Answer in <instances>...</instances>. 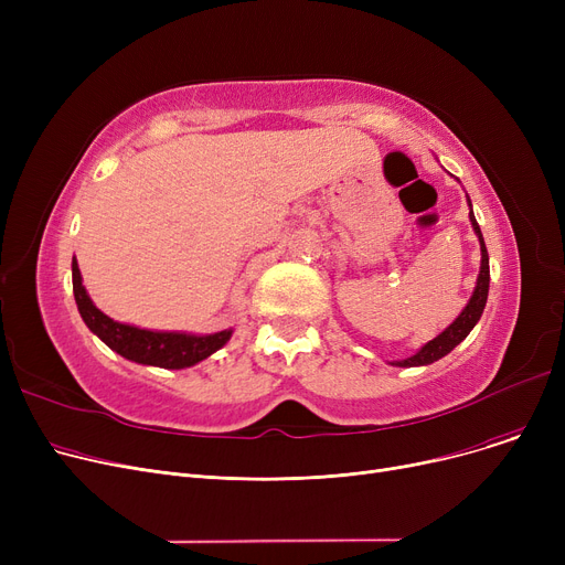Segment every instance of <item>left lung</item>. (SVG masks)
I'll return each mask as SVG.
<instances>
[{
	"mask_svg": "<svg viewBox=\"0 0 565 565\" xmlns=\"http://www.w3.org/2000/svg\"><path fill=\"white\" fill-rule=\"evenodd\" d=\"M469 205H471V203H469ZM469 222H471V226H473V233L479 235V243H481V273H479V279H477V288H473L471 298H469L467 307L462 309V313L449 324L447 330H444L439 337H435L433 341H428L417 354H412V358L401 360V362H392L394 366H403V369H409V366H426V364H433V362L441 360L444 354H449L460 341H465L467 334L473 330V324H477V322L481 320V313H483L486 302H488L490 263H488V249H486V243H483L481 228H479L477 217H473L471 211H469Z\"/></svg>",
	"mask_w": 565,
	"mask_h": 565,
	"instance_id": "8db88e82",
	"label": "left lung"
}]
</instances>
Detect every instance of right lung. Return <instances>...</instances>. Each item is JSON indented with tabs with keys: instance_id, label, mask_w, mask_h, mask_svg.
Wrapping results in <instances>:
<instances>
[{
	"instance_id": "obj_1",
	"label": "right lung",
	"mask_w": 565,
	"mask_h": 565,
	"mask_svg": "<svg viewBox=\"0 0 565 565\" xmlns=\"http://www.w3.org/2000/svg\"><path fill=\"white\" fill-rule=\"evenodd\" d=\"M73 292L86 328L114 352L137 364L160 366V369H188L199 364L205 358H211L213 352L226 345L233 332V330H224L215 334L196 337V334H183V332H151V330L135 328V324L116 322L109 316H105L92 302V298H88L86 288L82 286V275L75 258H73Z\"/></svg>"
}]
</instances>
